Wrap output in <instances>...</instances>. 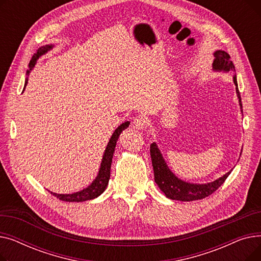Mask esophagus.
Here are the masks:
<instances>
[{
	"label": "esophagus",
	"mask_w": 261,
	"mask_h": 261,
	"mask_svg": "<svg viewBox=\"0 0 261 261\" xmlns=\"http://www.w3.org/2000/svg\"><path fill=\"white\" fill-rule=\"evenodd\" d=\"M132 126L136 130H143L146 126V118L143 116L134 118L132 121Z\"/></svg>",
	"instance_id": "1"
}]
</instances>
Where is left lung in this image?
Returning a JSON list of instances; mask_svg holds the SVG:
<instances>
[{"label": "left lung", "instance_id": "1", "mask_svg": "<svg viewBox=\"0 0 261 261\" xmlns=\"http://www.w3.org/2000/svg\"><path fill=\"white\" fill-rule=\"evenodd\" d=\"M214 62H213V70L218 72H231L235 71L234 63L230 61L229 55L224 50H216L214 53ZM234 84L236 86V93L239 98V105L242 109L241 97L238 89L237 78L236 75L232 77ZM150 155H151L153 172H154V181L163 191L165 196L171 200L177 201H195L201 200L208 197L213 193L220 187L226 177L229 175L230 171L225 173L223 176L219 177L216 181L206 183V184H194L188 183L181 179H179L168 167L167 163L164 160L160 149L155 143L150 145Z\"/></svg>", "mask_w": 261, "mask_h": 261}]
</instances>
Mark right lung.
I'll return each mask as SVG.
<instances>
[{
    "instance_id": "right-lung-1",
    "label": "right lung",
    "mask_w": 261,
    "mask_h": 261,
    "mask_svg": "<svg viewBox=\"0 0 261 261\" xmlns=\"http://www.w3.org/2000/svg\"><path fill=\"white\" fill-rule=\"evenodd\" d=\"M53 47H54L53 44L43 45L37 50L36 54H34V56L32 57V60L30 61V64H29L30 70H27V72H26L27 75H30L31 71L34 68L35 64L37 63V60L41 56H43V55L46 54L48 50H50ZM26 85H27V79L25 80L24 89H25ZM129 125H130V121L122 122L121 125L119 127H117V129L112 134L111 139H110V141L106 147L98 174L95 177V180L91 183V185H89L87 188L82 189L80 191H77V193H74V194H65V195L64 194H56V193H51V191L48 190L49 193L53 196L56 197L57 199H59L61 201H65V202H84V201L92 200V199H95L98 196H100L106 190L109 180H110V170H111L113 153L115 150L116 142L119 138V134L122 132V130L127 129L129 127Z\"/></svg>"
}]
</instances>
